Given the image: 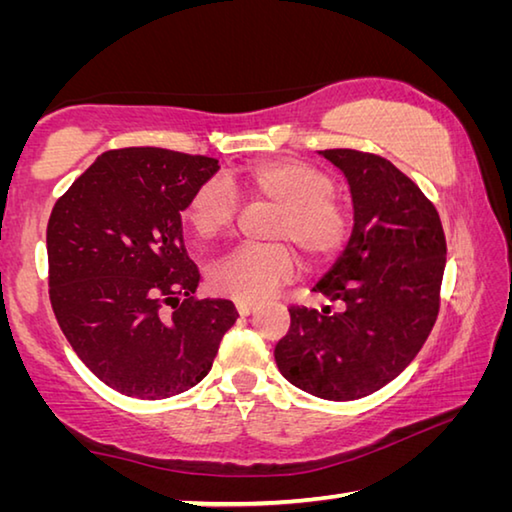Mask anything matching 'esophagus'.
<instances>
[{
    "mask_svg": "<svg viewBox=\"0 0 512 512\" xmlns=\"http://www.w3.org/2000/svg\"><path fill=\"white\" fill-rule=\"evenodd\" d=\"M235 307H237V311H239V316H250V314H253V311L257 309V307L253 305V302H244V300H237Z\"/></svg>",
    "mask_w": 512,
    "mask_h": 512,
    "instance_id": "1",
    "label": "esophagus"
}]
</instances>
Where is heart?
Instances as JSON below:
<instances>
[{"label": "heart", "mask_w": 512, "mask_h": 512, "mask_svg": "<svg viewBox=\"0 0 512 512\" xmlns=\"http://www.w3.org/2000/svg\"><path fill=\"white\" fill-rule=\"evenodd\" d=\"M235 183L253 201L277 207L268 237L293 241L309 262H327L350 235L348 212L334 198V180L314 164L264 160L246 167ZM237 210V196L214 178L196 189L185 219L196 237L214 239L230 230ZM293 268L296 257L287 244L239 246L212 266L210 284L221 296L259 302L291 280Z\"/></svg>", "instance_id": "heart-1"}]
</instances>
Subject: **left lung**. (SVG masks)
Instances as JSON below:
<instances>
[{
  "label": "left lung",
  "mask_w": 512,
  "mask_h": 512,
  "mask_svg": "<svg viewBox=\"0 0 512 512\" xmlns=\"http://www.w3.org/2000/svg\"><path fill=\"white\" fill-rule=\"evenodd\" d=\"M318 153L352 194L348 244L311 289L341 309L291 307L275 363L300 391L348 402L393 381L427 341L447 244L436 207L393 162L352 149Z\"/></svg>",
  "instance_id": "8db88e82"
}]
</instances>
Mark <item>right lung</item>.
I'll return each mask as SVG.
<instances>
[{
  "label": "right lung",
  "mask_w": 512,
  "mask_h": 512,
  "mask_svg": "<svg viewBox=\"0 0 512 512\" xmlns=\"http://www.w3.org/2000/svg\"><path fill=\"white\" fill-rule=\"evenodd\" d=\"M216 171L219 160L205 155L106 151L51 210V307L79 359L121 395L164 400L189 391L235 325L230 300L194 298L201 275L180 221Z\"/></svg>",
  "instance_id": "obj_1"
}]
</instances>
